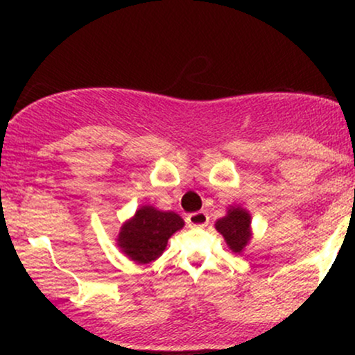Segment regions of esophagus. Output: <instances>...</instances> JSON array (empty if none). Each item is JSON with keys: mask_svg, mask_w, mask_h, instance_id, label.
Here are the masks:
<instances>
[{"mask_svg": "<svg viewBox=\"0 0 355 355\" xmlns=\"http://www.w3.org/2000/svg\"><path fill=\"white\" fill-rule=\"evenodd\" d=\"M209 214L207 211H193V214L187 215V223L190 227H205L209 223Z\"/></svg>", "mask_w": 355, "mask_h": 355, "instance_id": "1", "label": "esophagus"}]
</instances>
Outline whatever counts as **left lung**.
<instances>
[{
  "instance_id": "obj_1",
  "label": "left lung",
  "mask_w": 355,
  "mask_h": 355,
  "mask_svg": "<svg viewBox=\"0 0 355 355\" xmlns=\"http://www.w3.org/2000/svg\"><path fill=\"white\" fill-rule=\"evenodd\" d=\"M215 227L235 254H240L250 240V215L243 209H230L227 217L220 218Z\"/></svg>"
}]
</instances>
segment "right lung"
Returning <instances> with one entry per match:
<instances>
[{
  "mask_svg": "<svg viewBox=\"0 0 355 355\" xmlns=\"http://www.w3.org/2000/svg\"><path fill=\"white\" fill-rule=\"evenodd\" d=\"M183 227V220L173 211L141 207L135 217L121 227L118 245L132 260L148 263L164 254L166 242Z\"/></svg>",
  "mask_w": 355,
  "mask_h": 355,
  "instance_id": "right-lung-1",
  "label": "right lung"
}]
</instances>
